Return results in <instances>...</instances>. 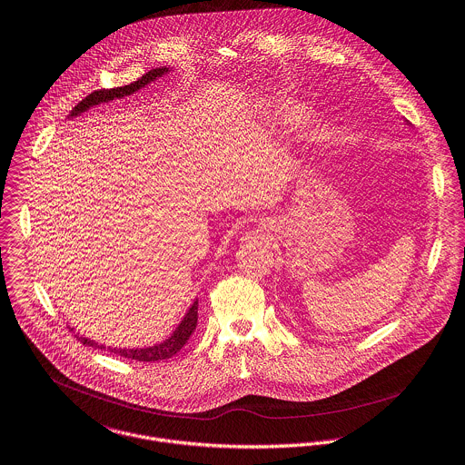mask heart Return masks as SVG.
<instances>
[{
    "instance_id": "b5f03b06",
    "label": "heart",
    "mask_w": 465,
    "mask_h": 465,
    "mask_svg": "<svg viewBox=\"0 0 465 465\" xmlns=\"http://www.w3.org/2000/svg\"><path fill=\"white\" fill-rule=\"evenodd\" d=\"M280 118L283 124H296V122H303L309 118L311 111L303 105H292V107H283L279 111ZM316 134V133H314ZM316 138V136H314Z\"/></svg>"
}]
</instances>
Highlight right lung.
Wrapping results in <instances>:
<instances>
[{"label": "right lung", "instance_id": "right-lung-1", "mask_svg": "<svg viewBox=\"0 0 465 465\" xmlns=\"http://www.w3.org/2000/svg\"><path fill=\"white\" fill-rule=\"evenodd\" d=\"M169 68H156V70H151L147 72L142 79H138L136 83H131L129 86H122V88H113V90H96L94 94H88L86 98H83L74 109H72V116H77L81 114L83 111L90 109L92 105L96 104H102V102H109L113 98H122L125 94H134L138 90H142L143 86H147L151 81H154L156 77H162L163 74H167ZM195 325H197V300L192 303L190 311L186 312L183 322L178 325V329L174 331V334L165 340L163 343L160 345H154V347H149V349H129V351H122V349H109V352H114V354H120L127 360H136V361H162V360H169L173 358L174 354H178L188 338L192 336V332L195 331ZM83 345H88V347H94V349H105L104 345H98L94 343V340H88V338H79Z\"/></svg>", "mask_w": 465, "mask_h": 465}]
</instances>
